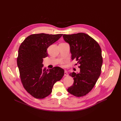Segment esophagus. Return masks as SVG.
I'll return each instance as SVG.
<instances>
[{"instance_id":"34e87169","label":"esophagus","mask_w":121,"mask_h":121,"mask_svg":"<svg viewBox=\"0 0 121 121\" xmlns=\"http://www.w3.org/2000/svg\"><path fill=\"white\" fill-rule=\"evenodd\" d=\"M64 76H68V74L67 71H66V70H65Z\"/></svg>"}]
</instances>
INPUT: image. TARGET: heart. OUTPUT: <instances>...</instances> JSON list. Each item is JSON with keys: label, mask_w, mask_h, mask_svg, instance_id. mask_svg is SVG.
Here are the masks:
<instances>
[{"label": "heart", "mask_w": 121, "mask_h": 121, "mask_svg": "<svg viewBox=\"0 0 121 121\" xmlns=\"http://www.w3.org/2000/svg\"><path fill=\"white\" fill-rule=\"evenodd\" d=\"M61 64H63V63H62H62H61Z\"/></svg>", "instance_id": "1"}]
</instances>
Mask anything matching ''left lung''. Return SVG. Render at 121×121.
Returning a JSON list of instances; mask_svg holds the SVG:
<instances>
[{
  "label": "left lung",
  "mask_w": 121,
  "mask_h": 121,
  "mask_svg": "<svg viewBox=\"0 0 121 121\" xmlns=\"http://www.w3.org/2000/svg\"><path fill=\"white\" fill-rule=\"evenodd\" d=\"M63 37L69 44L71 59L77 61L80 68L79 73L69 74L74 81L67 91L76 97L84 96L93 89L100 75L101 48L95 40L84 33L64 34Z\"/></svg>",
  "instance_id": "1"
}]
</instances>
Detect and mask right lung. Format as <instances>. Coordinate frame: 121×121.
<instances>
[{"label": "right lung", "instance_id": "1", "mask_svg": "<svg viewBox=\"0 0 121 121\" xmlns=\"http://www.w3.org/2000/svg\"><path fill=\"white\" fill-rule=\"evenodd\" d=\"M62 34H32L21 43L17 65L24 89L33 97L43 99L49 95L55 83L64 75L63 68L56 66L46 70L43 58L48 56L47 49L58 40Z\"/></svg>", "mask_w": 121, "mask_h": 121}]
</instances>
